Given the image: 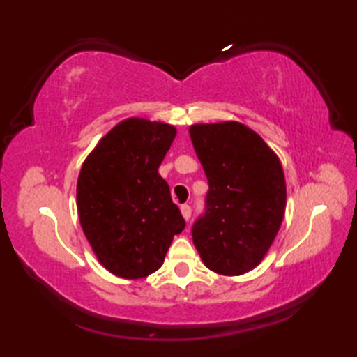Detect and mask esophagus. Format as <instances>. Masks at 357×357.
Here are the masks:
<instances>
[{
  "instance_id": "esophagus-1",
  "label": "esophagus",
  "mask_w": 357,
  "mask_h": 357,
  "mask_svg": "<svg viewBox=\"0 0 357 357\" xmlns=\"http://www.w3.org/2000/svg\"><path fill=\"white\" fill-rule=\"evenodd\" d=\"M181 214H183V217H184L185 220H189V219H190V215H192V209H190L189 204H183V206H181Z\"/></svg>"
}]
</instances>
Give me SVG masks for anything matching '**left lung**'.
<instances>
[{
  "mask_svg": "<svg viewBox=\"0 0 357 357\" xmlns=\"http://www.w3.org/2000/svg\"><path fill=\"white\" fill-rule=\"evenodd\" d=\"M206 173V211L192 239L208 269L241 275L261 263L279 233L287 185L279 157L238 121L190 126Z\"/></svg>",
  "mask_w": 357,
  "mask_h": 357,
  "instance_id": "1",
  "label": "left lung"
}]
</instances>
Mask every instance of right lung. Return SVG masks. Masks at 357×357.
Instances as JSON below:
<instances>
[{
  "label": "right lung",
  "mask_w": 357,
  "mask_h": 357,
  "mask_svg": "<svg viewBox=\"0 0 357 357\" xmlns=\"http://www.w3.org/2000/svg\"><path fill=\"white\" fill-rule=\"evenodd\" d=\"M176 137L172 124L121 121L83 162L77 209L99 263L123 279H143L164 263L185 227L157 168Z\"/></svg>",
  "instance_id": "add662e5"
}]
</instances>
